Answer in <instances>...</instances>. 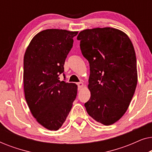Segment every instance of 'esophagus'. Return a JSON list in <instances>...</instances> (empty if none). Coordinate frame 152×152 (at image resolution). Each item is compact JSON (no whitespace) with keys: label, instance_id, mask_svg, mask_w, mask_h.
Returning a JSON list of instances; mask_svg holds the SVG:
<instances>
[{"label":"esophagus","instance_id":"obj_1","mask_svg":"<svg viewBox=\"0 0 152 152\" xmlns=\"http://www.w3.org/2000/svg\"><path fill=\"white\" fill-rule=\"evenodd\" d=\"M77 86H78V90H80V89L83 87V86H84V84H83L82 82H80L77 83Z\"/></svg>","mask_w":152,"mask_h":152}]
</instances>
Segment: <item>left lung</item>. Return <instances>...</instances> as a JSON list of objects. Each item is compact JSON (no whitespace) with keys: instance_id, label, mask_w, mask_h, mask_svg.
I'll return each mask as SVG.
<instances>
[{"instance_id":"1","label":"left lung","mask_w":152,"mask_h":152,"mask_svg":"<svg viewBox=\"0 0 152 152\" xmlns=\"http://www.w3.org/2000/svg\"><path fill=\"white\" fill-rule=\"evenodd\" d=\"M77 39L90 66L86 111L97 122L111 125L125 113L136 90L134 45L125 33L112 28L87 29Z\"/></svg>"}]
</instances>
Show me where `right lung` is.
<instances>
[{
  "mask_svg": "<svg viewBox=\"0 0 152 152\" xmlns=\"http://www.w3.org/2000/svg\"><path fill=\"white\" fill-rule=\"evenodd\" d=\"M78 32L48 29L35 35L23 59L24 93L32 115L45 128L57 131L69 114L77 86L59 80Z\"/></svg>",
  "mask_w": 152,
  "mask_h": 152,
  "instance_id": "right-lung-1",
  "label": "right lung"
}]
</instances>
